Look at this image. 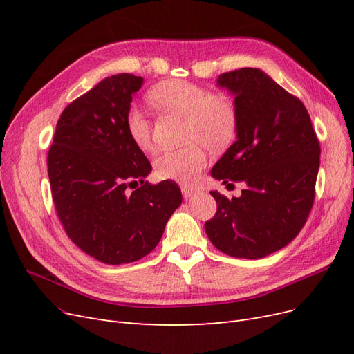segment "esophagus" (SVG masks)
Here are the masks:
<instances>
[{"label": "esophagus", "instance_id": "34e87169", "mask_svg": "<svg viewBox=\"0 0 354 354\" xmlns=\"http://www.w3.org/2000/svg\"><path fill=\"white\" fill-rule=\"evenodd\" d=\"M196 192H198V190H196L195 187H192V186H181V194H183V196H185L186 199L194 196V195L196 194Z\"/></svg>", "mask_w": 354, "mask_h": 354}]
</instances>
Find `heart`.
<instances>
[{"mask_svg":"<svg viewBox=\"0 0 354 354\" xmlns=\"http://www.w3.org/2000/svg\"><path fill=\"white\" fill-rule=\"evenodd\" d=\"M147 102L159 112L185 118L186 146L167 149L155 159V173L160 178L195 181L208 162V149L229 145L238 127L236 106L226 94H211L207 88L183 80L162 81L147 91ZM127 133L143 152L153 151L151 122L138 109L127 113Z\"/></svg>","mask_w":354,"mask_h":354,"instance_id":"b5f03b06","label":"heart"}]
</instances>
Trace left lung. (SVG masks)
Returning <instances> with one entry per match:
<instances>
[{"label":"left lung","mask_w":354,"mask_h":354,"mask_svg":"<svg viewBox=\"0 0 354 354\" xmlns=\"http://www.w3.org/2000/svg\"><path fill=\"white\" fill-rule=\"evenodd\" d=\"M217 85L234 95L236 142L212 167L223 185L245 183L239 198L211 192L217 212L205 232L217 250L263 259L282 250L313 207L320 146L303 102L255 68L221 73Z\"/></svg>","instance_id":"1"}]
</instances>
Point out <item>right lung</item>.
<instances>
[{
  "mask_svg": "<svg viewBox=\"0 0 354 354\" xmlns=\"http://www.w3.org/2000/svg\"><path fill=\"white\" fill-rule=\"evenodd\" d=\"M142 85L143 78L131 73L100 81L62 112L48 151L62 226L78 248L104 264L143 259L181 203L174 181H146L151 162L127 133V113Z\"/></svg>",
  "mask_w": 354,
  "mask_h": 354,
  "instance_id": "1",
  "label": "right lung"
}]
</instances>
